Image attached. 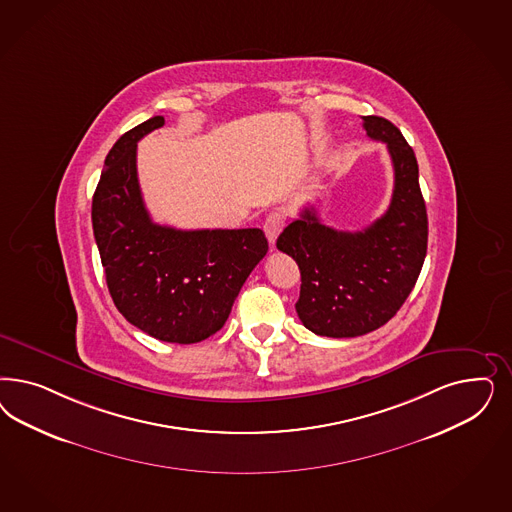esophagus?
Returning <instances> with one entry per match:
<instances>
[{"label": "esophagus", "instance_id": "obj_1", "mask_svg": "<svg viewBox=\"0 0 512 512\" xmlns=\"http://www.w3.org/2000/svg\"><path fill=\"white\" fill-rule=\"evenodd\" d=\"M284 224H286V215H284L282 211H273V213H269L267 218H265V237H267V241H269L271 247L275 245V241H277L279 233H281L282 228H284Z\"/></svg>", "mask_w": 512, "mask_h": 512}]
</instances>
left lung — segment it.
Segmentation results:
<instances>
[{
    "mask_svg": "<svg viewBox=\"0 0 512 512\" xmlns=\"http://www.w3.org/2000/svg\"><path fill=\"white\" fill-rule=\"evenodd\" d=\"M363 128L386 143L394 164L388 211L362 231H339L307 207L277 239L301 271L297 316L322 337H358L384 326L413 292L428 250L414 150L382 116H363Z\"/></svg>",
    "mask_w": 512,
    "mask_h": 512,
    "instance_id": "8db88e82",
    "label": "left lung"
}]
</instances>
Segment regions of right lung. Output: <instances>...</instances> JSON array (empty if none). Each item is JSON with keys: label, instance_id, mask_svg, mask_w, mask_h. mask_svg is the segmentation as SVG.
I'll list each match as a JSON object with an SVG mask.
<instances>
[{"label": "right lung", "instance_id": "1", "mask_svg": "<svg viewBox=\"0 0 512 512\" xmlns=\"http://www.w3.org/2000/svg\"><path fill=\"white\" fill-rule=\"evenodd\" d=\"M164 124L152 116L109 150L92 226L116 309L154 339L192 345L226 324L267 239L258 228L184 231L152 222L137 181V141Z\"/></svg>", "mask_w": 512, "mask_h": 512}]
</instances>
